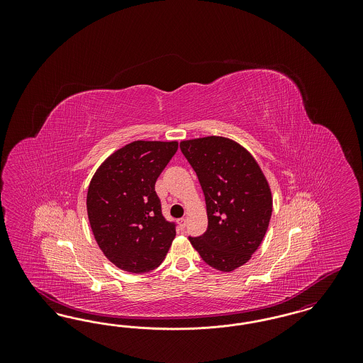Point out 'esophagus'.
I'll use <instances>...</instances> for the list:
<instances>
[{
	"mask_svg": "<svg viewBox=\"0 0 363 363\" xmlns=\"http://www.w3.org/2000/svg\"><path fill=\"white\" fill-rule=\"evenodd\" d=\"M178 225H179L181 230H184L185 225H186V220H185V219H179V220H178Z\"/></svg>",
	"mask_w": 363,
	"mask_h": 363,
	"instance_id": "1",
	"label": "esophagus"
}]
</instances>
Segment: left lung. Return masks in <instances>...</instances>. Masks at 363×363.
Returning <instances> with one entry per match:
<instances>
[{
  "label": "left lung",
  "instance_id": "obj_1",
  "mask_svg": "<svg viewBox=\"0 0 363 363\" xmlns=\"http://www.w3.org/2000/svg\"><path fill=\"white\" fill-rule=\"evenodd\" d=\"M179 147L207 204V231L190 243L209 267L231 272L250 259L268 230L269 184L253 155L231 138H191Z\"/></svg>",
  "mask_w": 363,
  "mask_h": 363
}]
</instances>
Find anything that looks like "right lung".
Returning a JSON list of instances; mask_svg holds the SVG:
<instances>
[{
	"label": "right lung",
	"instance_id": "right-lung-1",
	"mask_svg": "<svg viewBox=\"0 0 363 363\" xmlns=\"http://www.w3.org/2000/svg\"><path fill=\"white\" fill-rule=\"evenodd\" d=\"M177 150V141L129 143L108 156L89 182L91 230L104 256L122 271L155 269L175 238V225L162 215L155 182Z\"/></svg>",
	"mask_w": 363,
	"mask_h": 363
}]
</instances>
